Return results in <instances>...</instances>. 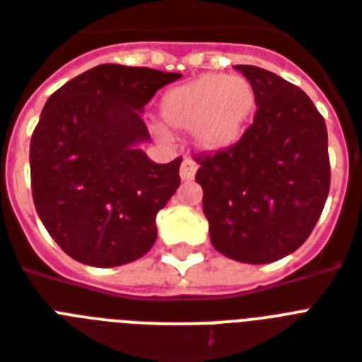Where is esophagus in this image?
<instances>
[{"label":"esophagus","instance_id":"esophagus-1","mask_svg":"<svg viewBox=\"0 0 362 362\" xmlns=\"http://www.w3.org/2000/svg\"><path fill=\"white\" fill-rule=\"evenodd\" d=\"M197 173V163L192 158H184L180 165V178L182 180H192Z\"/></svg>","mask_w":362,"mask_h":362}]
</instances>
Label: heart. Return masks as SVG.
Masks as SVG:
<instances>
[{"mask_svg":"<svg viewBox=\"0 0 362 362\" xmlns=\"http://www.w3.org/2000/svg\"><path fill=\"white\" fill-rule=\"evenodd\" d=\"M255 109V92L242 76L209 73L165 93L159 115L167 127L192 129L197 146L220 152L240 141Z\"/></svg>","mask_w":362,"mask_h":362,"instance_id":"b5f03b06","label":"heart"}]
</instances>
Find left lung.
Returning a JSON list of instances; mask_svg holds the SVG:
<instances>
[{
  "instance_id": "obj_1",
  "label": "left lung",
  "mask_w": 362,
  "mask_h": 362,
  "mask_svg": "<svg viewBox=\"0 0 362 362\" xmlns=\"http://www.w3.org/2000/svg\"><path fill=\"white\" fill-rule=\"evenodd\" d=\"M255 92V118L240 141L199 159L212 246L250 264L303 246L331 186L327 125L312 99L255 65H235Z\"/></svg>"
}]
</instances>
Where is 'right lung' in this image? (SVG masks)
<instances>
[{
    "mask_svg": "<svg viewBox=\"0 0 362 362\" xmlns=\"http://www.w3.org/2000/svg\"><path fill=\"white\" fill-rule=\"evenodd\" d=\"M180 76L105 64L45 103L30 144L31 193L42 226L78 263L120 267L153 246L156 216L180 186L182 159L161 165L142 152L150 133L141 115Z\"/></svg>",
    "mask_w": 362,
    "mask_h": 362,
    "instance_id": "1",
    "label": "right lung"
}]
</instances>
